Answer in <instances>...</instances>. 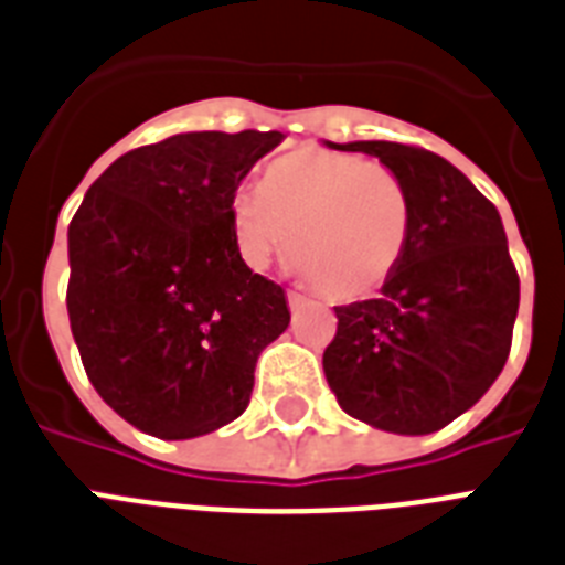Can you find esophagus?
I'll use <instances>...</instances> for the list:
<instances>
[{
    "label": "esophagus",
    "mask_w": 565,
    "mask_h": 565,
    "mask_svg": "<svg viewBox=\"0 0 565 565\" xmlns=\"http://www.w3.org/2000/svg\"><path fill=\"white\" fill-rule=\"evenodd\" d=\"M287 301H290V308H305V305H308V296L301 290H290L287 292Z\"/></svg>",
    "instance_id": "1"
}]
</instances>
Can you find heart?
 Wrapping results in <instances>:
<instances>
[{
    "mask_svg": "<svg viewBox=\"0 0 565 565\" xmlns=\"http://www.w3.org/2000/svg\"><path fill=\"white\" fill-rule=\"evenodd\" d=\"M228 222L248 264L292 252V264L326 296L358 301L381 290L402 260L411 202L381 163L299 149L278 158L260 188L231 195Z\"/></svg>",
    "mask_w": 565,
    "mask_h": 565,
    "instance_id": "1",
    "label": "heart"
}]
</instances>
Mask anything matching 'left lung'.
Instances as JSON below:
<instances>
[{"label":"left lung","mask_w":565,"mask_h":565,"mask_svg":"<svg viewBox=\"0 0 565 565\" xmlns=\"http://www.w3.org/2000/svg\"><path fill=\"white\" fill-rule=\"evenodd\" d=\"M375 154L411 202L404 255L377 299L340 305L322 354L349 416L422 437L466 413L501 375L513 343L519 273L495 204L419 146L328 143Z\"/></svg>","instance_id":"obj_1"}]
</instances>
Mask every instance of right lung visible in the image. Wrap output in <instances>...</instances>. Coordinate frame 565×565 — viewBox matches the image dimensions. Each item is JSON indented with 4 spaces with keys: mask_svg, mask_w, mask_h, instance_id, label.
I'll list each match as a JSON object with an SVG mask.
<instances>
[{
    "mask_svg": "<svg viewBox=\"0 0 565 565\" xmlns=\"http://www.w3.org/2000/svg\"><path fill=\"white\" fill-rule=\"evenodd\" d=\"M281 131H190L93 181L70 222L66 310L96 393L135 428L190 439L248 407L290 326L281 284L239 257L228 202Z\"/></svg>",
    "mask_w": 565,
    "mask_h": 565,
    "instance_id": "obj_1",
    "label": "right lung"
}]
</instances>
